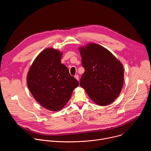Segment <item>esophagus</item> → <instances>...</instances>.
<instances>
[{"label":"esophagus","instance_id":"34e87169","mask_svg":"<svg viewBox=\"0 0 151 151\" xmlns=\"http://www.w3.org/2000/svg\"><path fill=\"white\" fill-rule=\"evenodd\" d=\"M75 78H76V79H77L78 81H79V76H78V75H75Z\"/></svg>","mask_w":151,"mask_h":151}]
</instances>
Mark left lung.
Listing matches in <instances>:
<instances>
[{"label": "left lung", "instance_id": "8db88e82", "mask_svg": "<svg viewBox=\"0 0 151 151\" xmlns=\"http://www.w3.org/2000/svg\"><path fill=\"white\" fill-rule=\"evenodd\" d=\"M85 72L80 85L97 104L107 106L120 94L124 83L122 63L109 50L90 43L79 47Z\"/></svg>", "mask_w": 151, "mask_h": 151}]
</instances>
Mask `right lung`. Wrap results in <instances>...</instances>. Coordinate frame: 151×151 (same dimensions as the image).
Returning a JSON list of instances; mask_svg holds the SVG:
<instances>
[{
	"label": "right lung",
	"instance_id": "obj_1",
	"mask_svg": "<svg viewBox=\"0 0 151 151\" xmlns=\"http://www.w3.org/2000/svg\"><path fill=\"white\" fill-rule=\"evenodd\" d=\"M62 52L48 48L35 58L27 75L28 88L44 108L58 111L66 104L79 85L67 67L61 63Z\"/></svg>",
	"mask_w": 151,
	"mask_h": 151
}]
</instances>
